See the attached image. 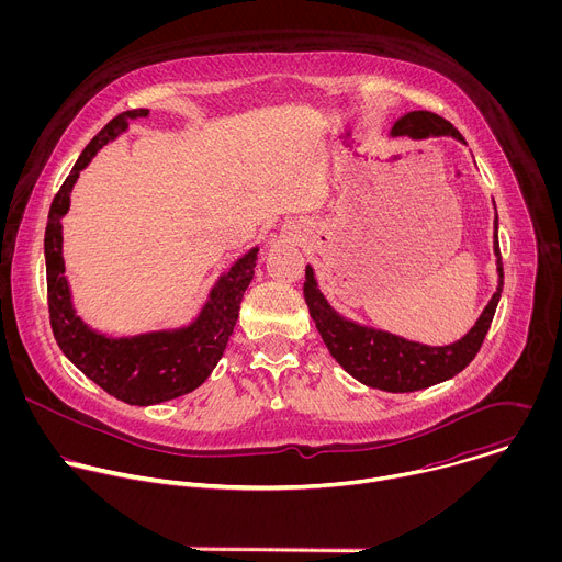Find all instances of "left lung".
Returning <instances> with one entry per match:
<instances>
[{
  "label": "left lung",
  "mask_w": 562,
  "mask_h": 562,
  "mask_svg": "<svg viewBox=\"0 0 562 562\" xmlns=\"http://www.w3.org/2000/svg\"><path fill=\"white\" fill-rule=\"evenodd\" d=\"M391 135H407L414 139L451 135L464 142V137L458 133V128H453L451 122L429 111H412L403 115L393 124ZM494 251L498 258V276H501L498 289L490 300V304L485 306L483 315H480L477 323L471 327V331L458 342L447 347H427L380 329L360 327L351 323V319L336 313L327 302V297L319 293L311 267H306V273H304L306 278L304 300L329 353L356 380H360L367 386L391 391V393H409V391L427 389L431 384L445 382L456 373H460L475 358L480 347H483V340L492 327V319L503 293L498 215H496Z\"/></svg>",
  "instance_id": "1"
}]
</instances>
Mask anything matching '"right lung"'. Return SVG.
Returning a JSON list of instances; mask_svg holds the SVG:
<instances>
[{
  "label": "right lung",
  "mask_w": 562,
  "mask_h": 562,
  "mask_svg": "<svg viewBox=\"0 0 562 562\" xmlns=\"http://www.w3.org/2000/svg\"><path fill=\"white\" fill-rule=\"evenodd\" d=\"M148 109L124 111L113 117L79 155L72 171L53 198L46 235V286L53 336L64 356L126 405L148 407L198 389L215 369L233 334L239 302L254 280L258 249L239 258L211 289L206 304L189 327L153 331L131 338H109L75 315L61 258V217L70 206V191L95 153L128 128V120L146 117Z\"/></svg>",
  "instance_id": "add662e5"
}]
</instances>
